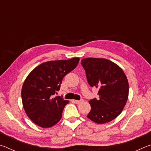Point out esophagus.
I'll use <instances>...</instances> for the list:
<instances>
[{
    "instance_id": "esophagus-1",
    "label": "esophagus",
    "mask_w": 151,
    "mask_h": 151,
    "mask_svg": "<svg viewBox=\"0 0 151 151\" xmlns=\"http://www.w3.org/2000/svg\"><path fill=\"white\" fill-rule=\"evenodd\" d=\"M83 101V100H80V101H77V100H73V102L74 103H76V104H80Z\"/></svg>"
}]
</instances>
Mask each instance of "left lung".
<instances>
[{"label":"left lung","mask_w":151,"mask_h":151,"mask_svg":"<svg viewBox=\"0 0 151 151\" xmlns=\"http://www.w3.org/2000/svg\"><path fill=\"white\" fill-rule=\"evenodd\" d=\"M81 65L89 85L99 88V98L89 101L91 109L87 117L98 124L112 121L121 113L129 96V83L124 73L106 58H83Z\"/></svg>","instance_id":"8db88e82"}]
</instances>
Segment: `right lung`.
Instances as JSON below:
<instances>
[{"instance_id":"right-lung-1","label":"right lung","mask_w":151,"mask_h":151,"mask_svg":"<svg viewBox=\"0 0 151 151\" xmlns=\"http://www.w3.org/2000/svg\"><path fill=\"white\" fill-rule=\"evenodd\" d=\"M79 58L43 63L34 68L23 83L22 105L27 115L42 128L54 126L62 118L63 109L69 101L54 96L60 90L64 76L75 69Z\"/></svg>"}]
</instances>
